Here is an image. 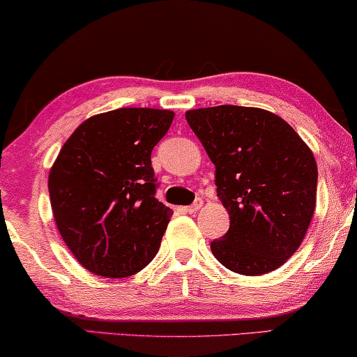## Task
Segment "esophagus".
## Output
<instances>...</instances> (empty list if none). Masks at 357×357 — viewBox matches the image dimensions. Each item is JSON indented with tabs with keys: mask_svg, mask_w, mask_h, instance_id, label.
Returning a JSON list of instances; mask_svg holds the SVG:
<instances>
[{
	"mask_svg": "<svg viewBox=\"0 0 357 357\" xmlns=\"http://www.w3.org/2000/svg\"><path fill=\"white\" fill-rule=\"evenodd\" d=\"M202 205H204V200L202 199H195V202L192 205H189V206H185V211L188 213H195V211H199L200 208H202Z\"/></svg>",
	"mask_w": 357,
	"mask_h": 357,
	"instance_id": "1",
	"label": "esophagus"
}]
</instances>
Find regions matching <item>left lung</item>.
Returning <instances> with one entry per match:
<instances>
[{
    "label": "left lung",
    "instance_id": "8db88e82",
    "mask_svg": "<svg viewBox=\"0 0 357 357\" xmlns=\"http://www.w3.org/2000/svg\"><path fill=\"white\" fill-rule=\"evenodd\" d=\"M215 165L216 194L231 226L211 242L225 268L243 275L284 264L306 236L316 208L317 165L311 149L273 112L216 105L185 112Z\"/></svg>",
    "mask_w": 357,
    "mask_h": 357
}]
</instances>
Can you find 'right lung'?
Listing matches in <instances>:
<instances>
[{
  "label": "right lung",
  "mask_w": 357,
  "mask_h": 357,
  "mask_svg": "<svg viewBox=\"0 0 357 357\" xmlns=\"http://www.w3.org/2000/svg\"><path fill=\"white\" fill-rule=\"evenodd\" d=\"M172 110L125 107L84 120L62 146L47 188L57 229L89 273L120 279L152 261L173 211L155 199L151 153Z\"/></svg>",
  "instance_id": "1"
}]
</instances>
